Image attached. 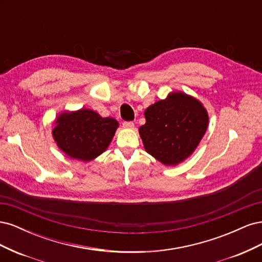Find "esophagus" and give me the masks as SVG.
I'll list each match as a JSON object with an SVG mask.
<instances>
[{
    "instance_id": "34e87169",
    "label": "esophagus",
    "mask_w": 262,
    "mask_h": 262,
    "mask_svg": "<svg viewBox=\"0 0 262 262\" xmlns=\"http://www.w3.org/2000/svg\"><path fill=\"white\" fill-rule=\"evenodd\" d=\"M123 128H126V129H133L134 128V123L132 121H124L122 123Z\"/></svg>"
}]
</instances>
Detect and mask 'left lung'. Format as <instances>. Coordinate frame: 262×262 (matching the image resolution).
Wrapping results in <instances>:
<instances>
[{
    "mask_svg": "<svg viewBox=\"0 0 262 262\" xmlns=\"http://www.w3.org/2000/svg\"><path fill=\"white\" fill-rule=\"evenodd\" d=\"M139 132L145 150L164 165H177L192 154L208 128L209 117L199 100L184 93L150 105Z\"/></svg>",
    "mask_w": 262,
    "mask_h": 262,
    "instance_id": "obj_1",
    "label": "left lung"
}]
</instances>
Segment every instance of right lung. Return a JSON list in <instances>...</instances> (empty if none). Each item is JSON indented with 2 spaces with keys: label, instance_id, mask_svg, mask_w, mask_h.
<instances>
[{
  "label": "right lung",
  "instance_id": "right-lung-1",
  "mask_svg": "<svg viewBox=\"0 0 262 262\" xmlns=\"http://www.w3.org/2000/svg\"><path fill=\"white\" fill-rule=\"evenodd\" d=\"M52 131L58 146L68 156L90 162L105 152L118 128L114 118H102L90 109L61 114Z\"/></svg>",
  "mask_w": 262,
  "mask_h": 262
}]
</instances>
